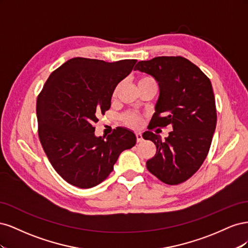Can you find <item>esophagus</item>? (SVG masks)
I'll list each match as a JSON object with an SVG mask.
<instances>
[{
  "label": "esophagus",
  "instance_id": "obj_1",
  "mask_svg": "<svg viewBox=\"0 0 248 248\" xmlns=\"http://www.w3.org/2000/svg\"><path fill=\"white\" fill-rule=\"evenodd\" d=\"M136 138H137V141H138V142H140V141L142 140V136H141V133H140V132L136 133Z\"/></svg>",
  "mask_w": 248,
  "mask_h": 248
}]
</instances>
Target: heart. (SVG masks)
<instances>
[{"label":"heart","instance_id":"1","mask_svg":"<svg viewBox=\"0 0 248 248\" xmlns=\"http://www.w3.org/2000/svg\"><path fill=\"white\" fill-rule=\"evenodd\" d=\"M147 84H156V81L152 77H149V76H142L139 78L138 80L139 86L147 85ZM118 90H119V86L114 90V92H112V97H115L117 95ZM122 119H123L124 124L131 127V128H139L142 122L141 117L138 114H134V112H128V114L124 115Z\"/></svg>","mask_w":248,"mask_h":248}]
</instances>
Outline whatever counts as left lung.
I'll return each mask as SVG.
<instances>
[{"label":"left lung","mask_w":248,"mask_h":248,"mask_svg":"<svg viewBox=\"0 0 248 248\" xmlns=\"http://www.w3.org/2000/svg\"><path fill=\"white\" fill-rule=\"evenodd\" d=\"M134 70L152 76L160 88L151 129L173 127L166 141L151 129L142 134L156 146V154L147 161V169L163 183H183L201 168L212 142L217 115L211 81L197 65L181 56L140 61Z\"/></svg>","instance_id":"obj_1"}]
</instances>
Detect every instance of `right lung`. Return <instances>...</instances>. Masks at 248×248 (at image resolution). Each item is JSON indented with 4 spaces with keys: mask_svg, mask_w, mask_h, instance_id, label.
Wrapping results in <instances>:
<instances>
[{
    "mask_svg": "<svg viewBox=\"0 0 248 248\" xmlns=\"http://www.w3.org/2000/svg\"><path fill=\"white\" fill-rule=\"evenodd\" d=\"M136 63L73 58L44 84L36 104L39 140L52 168L69 184L98 185L114 170L119 155L136 145L134 133L122 127L108 137L94 134L97 116L109 109L112 92Z\"/></svg>",
    "mask_w": 248,
    "mask_h": 248,
    "instance_id": "right-lung-1",
    "label": "right lung"
}]
</instances>
